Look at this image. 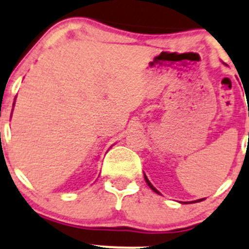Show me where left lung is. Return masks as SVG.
Returning <instances> with one entry per match:
<instances>
[{"label":"left lung","mask_w":249,"mask_h":249,"mask_svg":"<svg viewBox=\"0 0 249 249\" xmlns=\"http://www.w3.org/2000/svg\"><path fill=\"white\" fill-rule=\"evenodd\" d=\"M144 178H145V182H146V183H148V186H149V187H150V188H151V189H153V191H154V192H155V193L160 194V192H159V191H158V189H156V188H155V187H154V186H153V184H151V183H150V181H149V179H148V177H146V176H145V175H144ZM202 200H204V198H203V199H198V200H194V202H202ZM192 203H193V202H192Z\"/></svg>","instance_id":"obj_1"}]
</instances>
